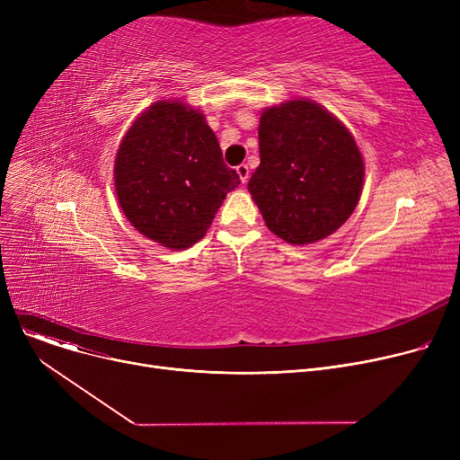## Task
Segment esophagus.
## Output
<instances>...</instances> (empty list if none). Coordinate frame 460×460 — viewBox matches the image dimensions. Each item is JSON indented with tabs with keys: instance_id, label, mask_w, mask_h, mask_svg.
Returning <instances> with one entry per match:
<instances>
[{
	"instance_id": "34e87169",
	"label": "esophagus",
	"mask_w": 460,
	"mask_h": 460,
	"mask_svg": "<svg viewBox=\"0 0 460 460\" xmlns=\"http://www.w3.org/2000/svg\"><path fill=\"white\" fill-rule=\"evenodd\" d=\"M236 173H238V177H240V182L246 184L248 179H250V167H248L246 164H240V165L236 167Z\"/></svg>"
}]
</instances>
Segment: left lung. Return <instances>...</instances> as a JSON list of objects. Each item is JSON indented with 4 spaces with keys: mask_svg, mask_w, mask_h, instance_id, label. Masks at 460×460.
<instances>
[{
    "mask_svg": "<svg viewBox=\"0 0 460 460\" xmlns=\"http://www.w3.org/2000/svg\"><path fill=\"white\" fill-rule=\"evenodd\" d=\"M261 164L248 182L267 227L288 244H313L340 229L364 186L354 136L321 104L296 99L267 108Z\"/></svg>",
    "mask_w": 460,
    "mask_h": 460,
    "instance_id": "obj_1",
    "label": "left lung"
}]
</instances>
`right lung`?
Segmentation results:
<instances>
[{
	"instance_id": "1",
	"label": "right lung",
	"mask_w": 460,
	"mask_h": 460,
	"mask_svg": "<svg viewBox=\"0 0 460 460\" xmlns=\"http://www.w3.org/2000/svg\"><path fill=\"white\" fill-rule=\"evenodd\" d=\"M113 179L128 222L169 250L201 240L240 184L205 115L179 101H158L134 120L119 145Z\"/></svg>"
}]
</instances>
